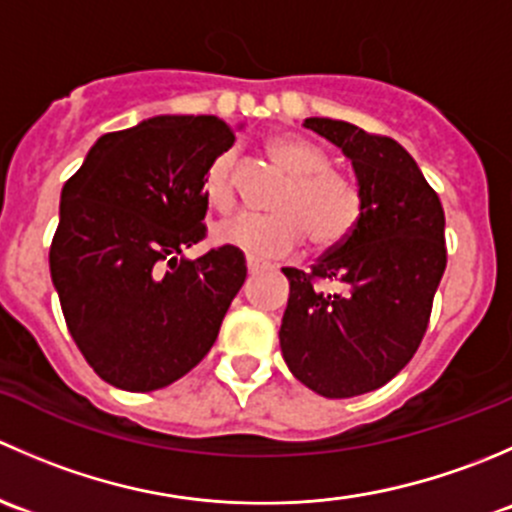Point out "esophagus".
Returning <instances> with one entry per match:
<instances>
[{"instance_id": "esophagus-1", "label": "esophagus", "mask_w": 512, "mask_h": 512, "mask_svg": "<svg viewBox=\"0 0 512 512\" xmlns=\"http://www.w3.org/2000/svg\"><path fill=\"white\" fill-rule=\"evenodd\" d=\"M267 262H262V260H255V257H247V272H250V275H257V272H262V270H267Z\"/></svg>"}]
</instances>
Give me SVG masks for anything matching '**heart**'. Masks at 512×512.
Here are the masks:
<instances>
[{
  "mask_svg": "<svg viewBox=\"0 0 512 512\" xmlns=\"http://www.w3.org/2000/svg\"><path fill=\"white\" fill-rule=\"evenodd\" d=\"M267 156L287 175L272 215H240L215 227L220 245L235 247L255 260H277L309 237L314 250H334L354 235L364 215V193L352 175L329 168L322 148L297 136L267 141ZM205 200L218 213L237 205L235 153L223 151L203 175Z\"/></svg>",
  "mask_w": 512,
  "mask_h": 512,
  "instance_id": "heart-1",
  "label": "heart"
}]
</instances>
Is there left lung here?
<instances>
[{"label":"left lung","instance_id":"obj_1","mask_svg":"<svg viewBox=\"0 0 512 512\" xmlns=\"http://www.w3.org/2000/svg\"><path fill=\"white\" fill-rule=\"evenodd\" d=\"M304 128L352 160L364 215L309 272L282 267L289 302L280 347L304 386L352 399L394 379L416 354L446 270V215L394 138L332 118H307Z\"/></svg>","mask_w":512,"mask_h":512}]
</instances>
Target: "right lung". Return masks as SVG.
<instances>
[{
	"label": "right lung",
	"instance_id": "add662e5",
	"mask_svg": "<svg viewBox=\"0 0 512 512\" xmlns=\"http://www.w3.org/2000/svg\"><path fill=\"white\" fill-rule=\"evenodd\" d=\"M235 131L218 116H156L96 141L61 190L51 282L76 347L123 391H156L203 361L247 277L205 237L203 175Z\"/></svg>",
	"mask_w": 512,
	"mask_h": 512
}]
</instances>
